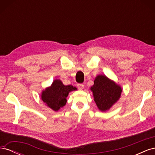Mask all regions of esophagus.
I'll return each mask as SVG.
<instances>
[{"mask_svg":"<svg viewBox=\"0 0 155 155\" xmlns=\"http://www.w3.org/2000/svg\"><path fill=\"white\" fill-rule=\"evenodd\" d=\"M78 86V88L79 89V90H82V89L84 88V85L83 84H78L77 85Z\"/></svg>","mask_w":155,"mask_h":155,"instance_id":"34e87169","label":"esophagus"}]
</instances>
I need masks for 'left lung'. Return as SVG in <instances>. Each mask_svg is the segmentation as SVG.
Instances as JSON below:
<instances>
[{
	"mask_svg": "<svg viewBox=\"0 0 155 155\" xmlns=\"http://www.w3.org/2000/svg\"><path fill=\"white\" fill-rule=\"evenodd\" d=\"M94 83L91 90L97 108L102 112L109 110L120 99L122 89L105 75H98Z\"/></svg>",
	"mask_w": 155,
	"mask_h": 155,
	"instance_id": "left-lung-1",
	"label": "left lung"
}]
</instances>
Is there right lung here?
Here are the masks:
<instances>
[{"label":"right lung","mask_w":155,"mask_h":155,"mask_svg":"<svg viewBox=\"0 0 155 155\" xmlns=\"http://www.w3.org/2000/svg\"><path fill=\"white\" fill-rule=\"evenodd\" d=\"M76 90V87L72 85H64L61 81L55 79L50 87L46 88L42 92L41 99L47 107L54 111H58L66 105L68 93Z\"/></svg>","instance_id":"1"}]
</instances>
